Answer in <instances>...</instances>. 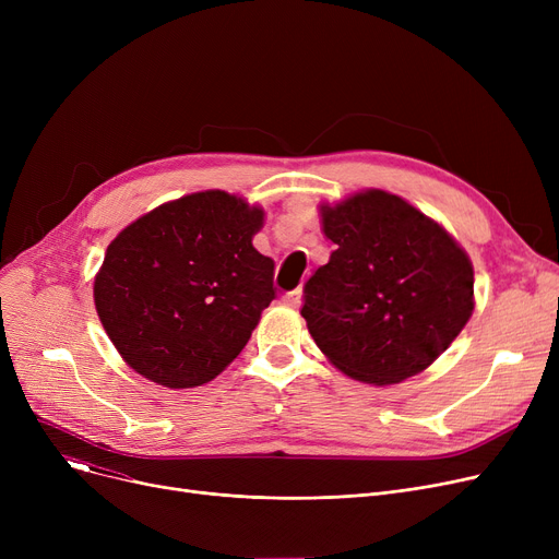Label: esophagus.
<instances>
[{
	"instance_id": "obj_1",
	"label": "esophagus",
	"mask_w": 559,
	"mask_h": 559,
	"mask_svg": "<svg viewBox=\"0 0 559 559\" xmlns=\"http://www.w3.org/2000/svg\"><path fill=\"white\" fill-rule=\"evenodd\" d=\"M283 304L289 306V308H299L301 304V289H289L283 295Z\"/></svg>"
}]
</instances>
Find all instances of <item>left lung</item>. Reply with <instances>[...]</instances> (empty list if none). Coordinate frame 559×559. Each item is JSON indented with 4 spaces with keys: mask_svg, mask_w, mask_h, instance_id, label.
Listing matches in <instances>:
<instances>
[{
    "mask_svg": "<svg viewBox=\"0 0 559 559\" xmlns=\"http://www.w3.org/2000/svg\"><path fill=\"white\" fill-rule=\"evenodd\" d=\"M335 247L304 285L301 317L346 376L392 385L424 371L474 312V267L451 235L396 194L321 209Z\"/></svg>",
    "mask_w": 559,
    "mask_h": 559,
    "instance_id": "8db88e82",
    "label": "left lung"
}]
</instances>
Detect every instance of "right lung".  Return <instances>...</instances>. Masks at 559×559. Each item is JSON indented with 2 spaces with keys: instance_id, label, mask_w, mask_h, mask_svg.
<instances>
[{
  "instance_id": "1",
  "label": "right lung",
  "mask_w": 559,
  "mask_h": 559,
  "mask_svg": "<svg viewBox=\"0 0 559 559\" xmlns=\"http://www.w3.org/2000/svg\"><path fill=\"white\" fill-rule=\"evenodd\" d=\"M262 211L219 190L158 205L108 245L95 278L102 324L129 367L171 390L213 380L276 299L253 249Z\"/></svg>"
}]
</instances>
